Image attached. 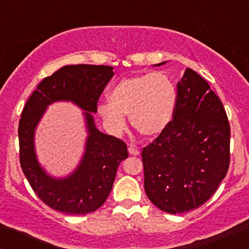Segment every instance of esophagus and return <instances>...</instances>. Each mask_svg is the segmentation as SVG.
Returning a JSON list of instances; mask_svg holds the SVG:
<instances>
[{
	"label": "esophagus",
	"instance_id": "obj_1",
	"mask_svg": "<svg viewBox=\"0 0 249 249\" xmlns=\"http://www.w3.org/2000/svg\"><path fill=\"white\" fill-rule=\"evenodd\" d=\"M128 153H130L131 156H138V154L141 153V152H139L138 148H136V147H133V146H130V147H128Z\"/></svg>",
	"mask_w": 249,
	"mask_h": 249
}]
</instances>
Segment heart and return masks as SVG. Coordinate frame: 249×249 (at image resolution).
Here are the masks:
<instances>
[{
	"mask_svg": "<svg viewBox=\"0 0 249 249\" xmlns=\"http://www.w3.org/2000/svg\"><path fill=\"white\" fill-rule=\"evenodd\" d=\"M108 98L110 104L99 105L98 112L115 132L124 130V116H130L139 133L154 138L172 123L178 91L166 73L157 71L123 78L110 91Z\"/></svg>",
	"mask_w": 249,
	"mask_h": 249,
	"instance_id": "1",
	"label": "heart"
}]
</instances>
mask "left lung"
Returning a JSON list of instances; mask_svg holds the SVG:
<instances>
[{"instance_id": "8db88e82", "label": "left lung", "mask_w": 249, "mask_h": 249, "mask_svg": "<svg viewBox=\"0 0 249 249\" xmlns=\"http://www.w3.org/2000/svg\"><path fill=\"white\" fill-rule=\"evenodd\" d=\"M177 91L172 123L142 151L147 198L171 214L204 205L230 167V122L219 97L192 69Z\"/></svg>"}]
</instances>
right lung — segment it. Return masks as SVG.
Masks as SVG:
<instances>
[{
	"instance_id": "obj_1",
	"label": "right lung",
	"mask_w": 249,
	"mask_h": 249,
	"mask_svg": "<svg viewBox=\"0 0 249 249\" xmlns=\"http://www.w3.org/2000/svg\"><path fill=\"white\" fill-rule=\"evenodd\" d=\"M107 65H67L45 77L31 93L18 124L19 162L25 178L45 205L65 214L95 212L112 190L117 168L127 158L122 139L102 133L95 126L92 113L105 87L113 76ZM57 100L75 102L85 113L89 136L79 167L69 177L55 179L48 176L36 161L33 136L48 105Z\"/></svg>"
}]
</instances>
